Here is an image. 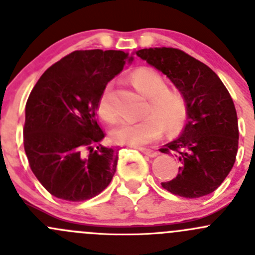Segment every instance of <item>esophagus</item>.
I'll return each mask as SVG.
<instances>
[{
  "label": "esophagus",
  "instance_id": "obj_1",
  "mask_svg": "<svg viewBox=\"0 0 255 255\" xmlns=\"http://www.w3.org/2000/svg\"><path fill=\"white\" fill-rule=\"evenodd\" d=\"M140 151H142L143 154H145V155L150 156V158H154V156L158 155V151L153 150V149H148V148H138Z\"/></svg>",
  "mask_w": 255,
  "mask_h": 255
}]
</instances>
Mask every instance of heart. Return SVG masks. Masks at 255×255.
<instances>
[{
	"mask_svg": "<svg viewBox=\"0 0 255 255\" xmlns=\"http://www.w3.org/2000/svg\"><path fill=\"white\" fill-rule=\"evenodd\" d=\"M135 89L149 97L145 118L139 122H120L112 128L115 143L126 145H143L161 137L164 128L170 134L180 132L187 117V106L179 91L166 87V80L153 68H139L130 74ZM111 85H107L97 101V112L105 121L111 122L116 111L110 101Z\"/></svg>",
	"mask_w": 255,
	"mask_h": 255,
	"instance_id": "obj_1",
	"label": "heart"
}]
</instances>
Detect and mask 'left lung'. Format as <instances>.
Segmentation results:
<instances>
[{
	"label": "left lung",
	"mask_w": 255,
	"mask_h": 255,
	"mask_svg": "<svg viewBox=\"0 0 255 255\" xmlns=\"http://www.w3.org/2000/svg\"><path fill=\"white\" fill-rule=\"evenodd\" d=\"M137 55L171 80L187 106L181 135L160 148L181 164L176 177L161 186L186 199L211 194L232 170L238 151V118L230 92L212 69L180 49H140Z\"/></svg>",
	"instance_id": "obj_1"
}]
</instances>
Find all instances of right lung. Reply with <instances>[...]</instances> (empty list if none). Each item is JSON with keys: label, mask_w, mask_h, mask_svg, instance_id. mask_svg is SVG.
Returning <instances> with one entry per match:
<instances>
[{"label": "right lung", "mask_w": 255, "mask_h": 255, "mask_svg": "<svg viewBox=\"0 0 255 255\" xmlns=\"http://www.w3.org/2000/svg\"><path fill=\"white\" fill-rule=\"evenodd\" d=\"M133 56L75 50L51 65L25 105L23 144L30 169L49 194L80 202L101 194L116 173L118 148L100 144L97 101Z\"/></svg>", "instance_id": "add662e5"}]
</instances>
